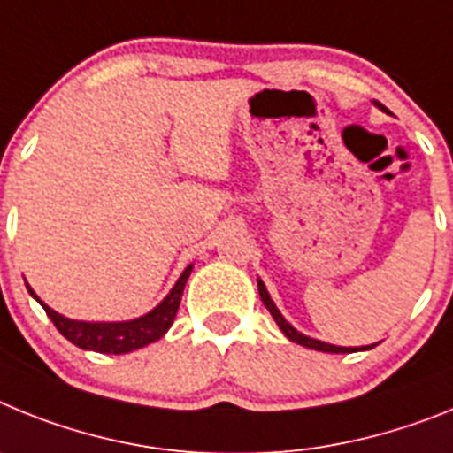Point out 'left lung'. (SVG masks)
<instances>
[{"instance_id": "1", "label": "left lung", "mask_w": 453, "mask_h": 453, "mask_svg": "<svg viewBox=\"0 0 453 453\" xmlns=\"http://www.w3.org/2000/svg\"><path fill=\"white\" fill-rule=\"evenodd\" d=\"M373 104H376V107H379L380 111H388V109H385L383 104H379V102H373ZM257 289H259V298H262V303H265L266 310H269V312H271V317H273V319H275L278 328H280L282 333H285L287 340H292V342H296V344L308 346V349H314V351H324V353H353V351H357L356 346H335V344H328V342L312 340V337L298 333V330L294 328V326L289 324V321H287L285 317H282L280 310L275 308V303L271 301L269 292H266L265 282L259 280V278H257ZM372 346H376V344H372ZM372 346H363V351H367V349H372Z\"/></svg>"}]
</instances>
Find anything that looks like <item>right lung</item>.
Instances as JSON below:
<instances>
[{
	"label": "right lung",
	"mask_w": 453,
	"mask_h": 453,
	"mask_svg": "<svg viewBox=\"0 0 453 453\" xmlns=\"http://www.w3.org/2000/svg\"><path fill=\"white\" fill-rule=\"evenodd\" d=\"M194 265H188L182 271L180 280L175 282L168 296L157 305L155 310H150L148 314L139 317V319L132 321H77L68 319L63 314L54 312L50 305L41 301V298L34 294L29 285V294L36 298L42 305V310L47 312V317L52 319V324L57 326V330L61 333L65 340L73 342L74 346H80L84 351H97V353H129L136 351L141 346L157 342L159 337L166 335V330L171 328L173 321H175V314H178L180 301H182L184 285H187L188 275H191Z\"/></svg>",
	"instance_id": "add662e5"
}]
</instances>
